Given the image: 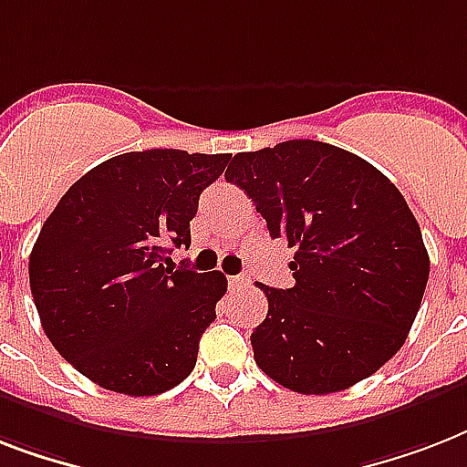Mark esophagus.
<instances>
[{
    "instance_id": "obj_1",
    "label": "esophagus",
    "mask_w": 467,
    "mask_h": 467,
    "mask_svg": "<svg viewBox=\"0 0 467 467\" xmlns=\"http://www.w3.org/2000/svg\"><path fill=\"white\" fill-rule=\"evenodd\" d=\"M249 281H252V276H249L247 271H242V274H237V276H230V285H233V288H242V285H249Z\"/></svg>"
}]
</instances>
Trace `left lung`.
Returning <instances> with one entry per match:
<instances>
[{"instance_id": "obj_1", "label": "left lung", "mask_w": 467, "mask_h": 467, "mask_svg": "<svg viewBox=\"0 0 467 467\" xmlns=\"http://www.w3.org/2000/svg\"><path fill=\"white\" fill-rule=\"evenodd\" d=\"M271 237L296 247L293 288L262 291L256 366L303 395L347 390L405 344L429 281L421 230L395 183L354 152L288 140L234 155L225 171Z\"/></svg>"}]
</instances>
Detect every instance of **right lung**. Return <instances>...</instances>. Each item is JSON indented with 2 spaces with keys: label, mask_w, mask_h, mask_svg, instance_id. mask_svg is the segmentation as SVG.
Masks as SVG:
<instances>
[{
  "label": "right lung",
  "mask_w": 467,
  "mask_h": 467,
  "mask_svg": "<svg viewBox=\"0 0 467 467\" xmlns=\"http://www.w3.org/2000/svg\"><path fill=\"white\" fill-rule=\"evenodd\" d=\"M230 155L126 152L69 186L40 227L28 278L40 325L91 383L133 398L171 390L227 291L220 271L174 269L198 198Z\"/></svg>",
  "instance_id": "obj_1"
}]
</instances>
